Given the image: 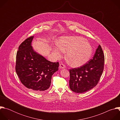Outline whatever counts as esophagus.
<instances>
[{"label":"esophagus","mask_w":120,"mask_h":120,"mask_svg":"<svg viewBox=\"0 0 120 120\" xmlns=\"http://www.w3.org/2000/svg\"><path fill=\"white\" fill-rule=\"evenodd\" d=\"M65 68V66L63 64H59V68L60 69H64V68Z\"/></svg>","instance_id":"34e87169"}]
</instances>
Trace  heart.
<instances>
[{"label":"heart","instance_id":"1","mask_svg":"<svg viewBox=\"0 0 120 120\" xmlns=\"http://www.w3.org/2000/svg\"><path fill=\"white\" fill-rule=\"evenodd\" d=\"M54 51L58 58H60L67 52L66 57L71 64L79 67L86 64L90 59L93 52L91 44L79 37H63L58 45L54 47Z\"/></svg>","mask_w":120,"mask_h":120}]
</instances>
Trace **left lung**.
I'll return each instance as SVG.
<instances>
[{"label": "left lung", "mask_w": 120, "mask_h": 120, "mask_svg": "<svg viewBox=\"0 0 120 120\" xmlns=\"http://www.w3.org/2000/svg\"><path fill=\"white\" fill-rule=\"evenodd\" d=\"M105 56L99 45L93 59L80 67L70 69V88L76 93L86 92L98 83L103 72Z\"/></svg>", "instance_id": "obj_1"}]
</instances>
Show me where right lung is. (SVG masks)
<instances>
[{
	"label": "right lung",
	"instance_id": "1",
	"mask_svg": "<svg viewBox=\"0 0 120 120\" xmlns=\"http://www.w3.org/2000/svg\"><path fill=\"white\" fill-rule=\"evenodd\" d=\"M31 36L19 47L15 71L23 85L33 92L41 94L51 85L53 75L58 70L59 63L51 62L34 51Z\"/></svg>",
	"mask_w": 120,
	"mask_h": 120
}]
</instances>
